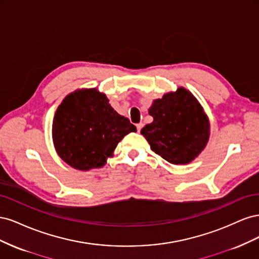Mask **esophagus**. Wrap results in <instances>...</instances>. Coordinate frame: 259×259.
I'll use <instances>...</instances> for the list:
<instances>
[{
    "mask_svg": "<svg viewBox=\"0 0 259 259\" xmlns=\"http://www.w3.org/2000/svg\"><path fill=\"white\" fill-rule=\"evenodd\" d=\"M143 126H144V124H143V123H139V124H137V125H136V127H137V131H138V133L140 132V130L143 128Z\"/></svg>",
    "mask_w": 259,
    "mask_h": 259,
    "instance_id": "1",
    "label": "esophagus"
}]
</instances>
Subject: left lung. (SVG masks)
Returning a JSON list of instances; mask_svg holds the SVG:
<instances>
[{
  "mask_svg": "<svg viewBox=\"0 0 259 259\" xmlns=\"http://www.w3.org/2000/svg\"><path fill=\"white\" fill-rule=\"evenodd\" d=\"M153 121L140 132L152 151L175 164L192 162L207 145L210 125L204 109L185 88L164 94L152 101Z\"/></svg>",
  "mask_w": 259,
  "mask_h": 259,
  "instance_id": "left-lung-1",
  "label": "left lung"
}]
</instances>
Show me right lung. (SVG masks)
<instances>
[{
	"mask_svg": "<svg viewBox=\"0 0 259 259\" xmlns=\"http://www.w3.org/2000/svg\"><path fill=\"white\" fill-rule=\"evenodd\" d=\"M136 132L117 113L106 94L79 89L68 94L53 119V144L59 158L79 170L100 168L112 158L124 136Z\"/></svg>",
	"mask_w": 259,
	"mask_h": 259,
	"instance_id": "1",
	"label": "right lung"
}]
</instances>
